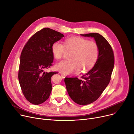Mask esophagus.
Returning a JSON list of instances; mask_svg holds the SVG:
<instances>
[{
  "label": "esophagus",
  "instance_id": "1",
  "mask_svg": "<svg viewBox=\"0 0 134 134\" xmlns=\"http://www.w3.org/2000/svg\"><path fill=\"white\" fill-rule=\"evenodd\" d=\"M61 74V76H62V78H64L65 77V76L64 74Z\"/></svg>",
  "mask_w": 134,
  "mask_h": 134
}]
</instances>
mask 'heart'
Returning <instances> with one entry per match:
<instances>
[{"label":"heart","mask_w":134,"mask_h":134,"mask_svg":"<svg viewBox=\"0 0 134 134\" xmlns=\"http://www.w3.org/2000/svg\"><path fill=\"white\" fill-rule=\"evenodd\" d=\"M63 44L59 41L54 42L51 46L55 58L61 59L67 50H72L69 60L58 62L56 65L57 70L64 75L79 72H84L90 69L99 56L97 44L81 37H72L66 39Z\"/></svg>","instance_id":"heart-1"}]
</instances>
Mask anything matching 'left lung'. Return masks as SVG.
I'll return each mask as SVG.
<instances>
[{
    "mask_svg": "<svg viewBox=\"0 0 134 134\" xmlns=\"http://www.w3.org/2000/svg\"><path fill=\"white\" fill-rule=\"evenodd\" d=\"M93 37L99 47V56L89 71L81 77H65L64 82L70 97L80 105H87L96 100L111 80L114 66V54L107 39L97 33L81 35Z\"/></svg>",
    "mask_w": 134,
    "mask_h": 134,
    "instance_id": "left-lung-1",
    "label": "left lung"
}]
</instances>
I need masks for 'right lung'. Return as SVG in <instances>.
<instances>
[{
	"label": "right lung",
	"instance_id": "right-lung-1",
	"mask_svg": "<svg viewBox=\"0 0 134 134\" xmlns=\"http://www.w3.org/2000/svg\"><path fill=\"white\" fill-rule=\"evenodd\" d=\"M64 35L48 27L38 31L24 46L20 54L18 79L25 98L38 105L48 99L52 90L51 78L57 72H45L53 61L52 44Z\"/></svg>",
	"mask_w": 134,
	"mask_h": 134
}]
</instances>
